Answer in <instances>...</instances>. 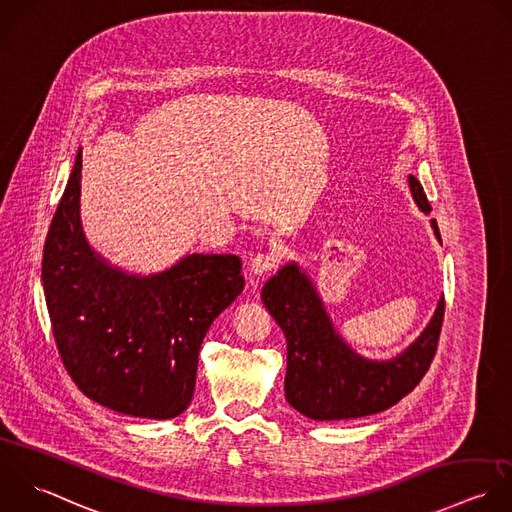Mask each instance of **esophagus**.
Wrapping results in <instances>:
<instances>
[{"label": "esophagus", "mask_w": 512, "mask_h": 512, "mask_svg": "<svg viewBox=\"0 0 512 512\" xmlns=\"http://www.w3.org/2000/svg\"><path fill=\"white\" fill-rule=\"evenodd\" d=\"M279 255L275 251H267V253H257L253 259H251V273L255 275H265V273H271L273 269H277L279 265Z\"/></svg>", "instance_id": "34e87169"}]
</instances>
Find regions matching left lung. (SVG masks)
<instances>
[{"label": "left lung", "instance_id": "obj_1", "mask_svg": "<svg viewBox=\"0 0 512 512\" xmlns=\"http://www.w3.org/2000/svg\"><path fill=\"white\" fill-rule=\"evenodd\" d=\"M411 193L421 211L431 203L417 177L409 175ZM441 241L437 219H431ZM263 305L287 339V403L313 421H343L381 413L407 397L429 371L437 353L445 317V299L421 337L389 361L357 355L335 331L313 283L289 263L261 291Z\"/></svg>", "mask_w": 512, "mask_h": 512}]
</instances>
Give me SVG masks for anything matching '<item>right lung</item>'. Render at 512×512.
Instances as JSON below:
<instances>
[{"label":"right lung","instance_id":"obj_1","mask_svg":"<svg viewBox=\"0 0 512 512\" xmlns=\"http://www.w3.org/2000/svg\"><path fill=\"white\" fill-rule=\"evenodd\" d=\"M79 193L81 151L41 261L61 363L95 403L129 417L173 419L193 399L205 333L243 291L241 259L193 253L163 273L127 275L89 247Z\"/></svg>","mask_w":512,"mask_h":512}]
</instances>
